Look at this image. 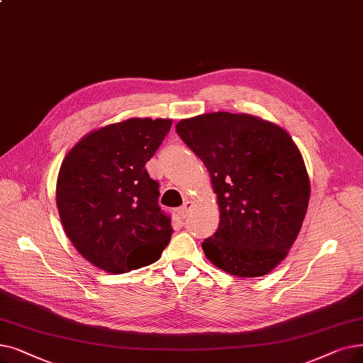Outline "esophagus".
<instances>
[{"instance_id": "obj_1", "label": "esophagus", "mask_w": 363, "mask_h": 363, "mask_svg": "<svg viewBox=\"0 0 363 363\" xmlns=\"http://www.w3.org/2000/svg\"><path fill=\"white\" fill-rule=\"evenodd\" d=\"M193 206H194V203H193L191 200H185L182 206H181L179 211H178L179 215H181V218H186L188 213H190V211L193 209Z\"/></svg>"}]
</instances>
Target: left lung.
<instances>
[{
	"label": "left lung",
	"instance_id": "1",
	"mask_svg": "<svg viewBox=\"0 0 363 363\" xmlns=\"http://www.w3.org/2000/svg\"><path fill=\"white\" fill-rule=\"evenodd\" d=\"M177 132L206 166L219 225L201 243L228 274L259 277L288 255L310 200V178L291 135L250 114L225 111L184 118Z\"/></svg>",
	"mask_w": 363,
	"mask_h": 363
}]
</instances>
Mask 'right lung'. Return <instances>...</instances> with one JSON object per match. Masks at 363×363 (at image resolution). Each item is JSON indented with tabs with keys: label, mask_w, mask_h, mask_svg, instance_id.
<instances>
[{
	"label": "right lung",
	"mask_w": 363,
	"mask_h": 363,
	"mask_svg": "<svg viewBox=\"0 0 363 363\" xmlns=\"http://www.w3.org/2000/svg\"><path fill=\"white\" fill-rule=\"evenodd\" d=\"M170 118H129L84 135L68 151L56 182L60 223L84 259L106 273H129L160 258L170 218L145 163Z\"/></svg>",
	"instance_id": "1"
}]
</instances>
